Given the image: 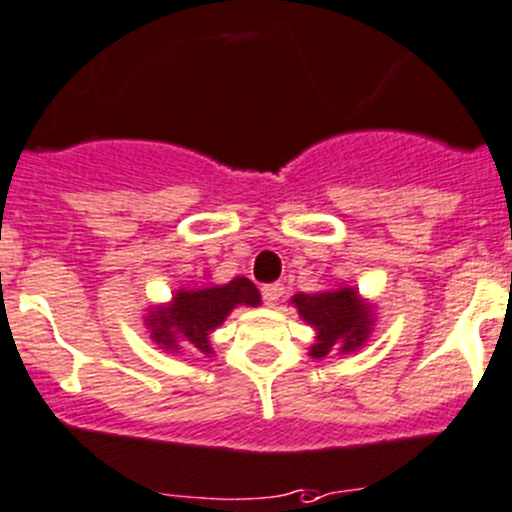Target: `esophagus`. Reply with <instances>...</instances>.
Masks as SVG:
<instances>
[{
    "label": "esophagus",
    "instance_id": "obj_1",
    "mask_svg": "<svg viewBox=\"0 0 512 512\" xmlns=\"http://www.w3.org/2000/svg\"><path fill=\"white\" fill-rule=\"evenodd\" d=\"M282 292H285V287H282L280 282H272V285L262 287V300H265L267 307H275L277 302H280Z\"/></svg>",
    "mask_w": 512,
    "mask_h": 512
}]
</instances>
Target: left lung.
Segmentation results:
<instances>
[{
	"instance_id": "obj_1",
	"label": "left lung",
	"mask_w": 512,
	"mask_h": 512,
	"mask_svg": "<svg viewBox=\"0 0 512 512\" xmlns=\"http://www.w3.org/2000/svg\"><path fill=\"white\" fill-rule=\"evenodd\" d=\"M290 302L297 315L315 330L310 357H325L335 350L340 355L360 350L377 320L375 302L365 300L352 285H335L310 295L297 292Z\"/></svg>"
}]
</instances>
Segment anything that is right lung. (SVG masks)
<instances>
[{"label": "right lung", "mask_w": 512, "mask_h": 512, "mask_svg": "<svg viewBox=\"0 0 512 512\" xmlns=\"http://www.w3.org/2000/svg\"><path fill=\"white\" fill-rule=\"evenodd\" d=\"M260 290L247 277H232L225 285L205 280L175 290L167 305H152L145 315L152 342L167 352H205L212 355L210 335L235 307L260 305Z\"/></svg>", "instance_id": "right-lung-1"}]
</instances>
